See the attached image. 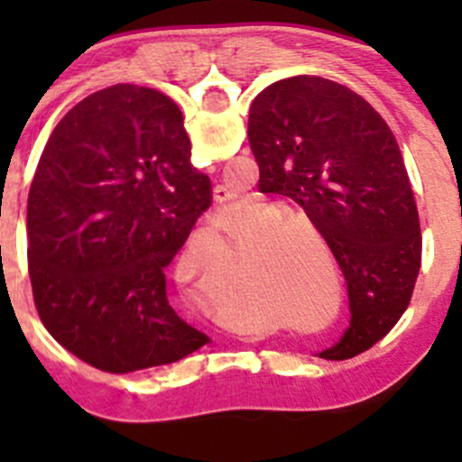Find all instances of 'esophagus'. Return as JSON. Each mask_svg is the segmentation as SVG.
Returning <instances> with one entry per match:
<instances>
[{
  "label": "esophagus",
  "instance_id": "1",
  "mask_svg": "<svg viewBox=\"0 0 462 462\" xmlns=\"http://www.w3.org/2000/svg\"><path fill=\"white\" fill-rule=\"evenodd\" d=\"M214 199H217V203H223L230 199V192H227L226 185H217V189H214Z\"/></svg>",
  "mask_w": 462,
  "mask_h": 462
}]
</instances>
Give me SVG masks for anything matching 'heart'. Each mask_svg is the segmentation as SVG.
I'll return each instance as SVG.
<instances>
[{
  "mask_svg": "<svg viewBox=\"0 0 462 462\" xmlns=\"http://www.w3.org/2000/svg\"><path fill=\"white\" fill-rule=\"evenodd\" d=\"M291 288L297 300H300L301 310L309 318L324 313V306L328 304L330 297V282L324 277L318 265L306 263V261L297 263L295 261L291 265Z\"/></svg>",
  "mask_w": 462,
  "mask_h": 462,
  "instance_id": "1",
  "label": "heart"
}]
</instances>
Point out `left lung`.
I'll list each match as a JSON object with an SVG mask.
<instances>
[{"instance_id":"obj_1","label":"left lung","mask_w":462,"mask_h":462,"mask_svg":"<svg viewBox=\"0 0 462 462\" xmlns=\"http://www.w3.org/2000/svg\"><path fill=\"white\" fill-rule=\"evenodd\" d=\"M259 189L300 203L346 279L351 321L321 357L380 342L407 310L422 257L416 199L393 134L348 87L295 76L250 105Z\"/></svg>"}]
</instances>
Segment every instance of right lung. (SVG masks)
<instances>
[{"mask_svg":"<svg viewBox=\"0 0 462 462\" xmlns=\"http://www.w3.org/2000/svg\"><path fill=\"white\" fill-rule=\"evenodd\" d=\"M189 156L179 106L136 85L78 102L42 152L26 212L32 300L46 330L96 369L171 365L209 342L165 283L212 201Z\"/></svg>","mask_w":462,"mask_h":462,"instance_id":"right-lung-1","label":"right lung"}]
</instances>
